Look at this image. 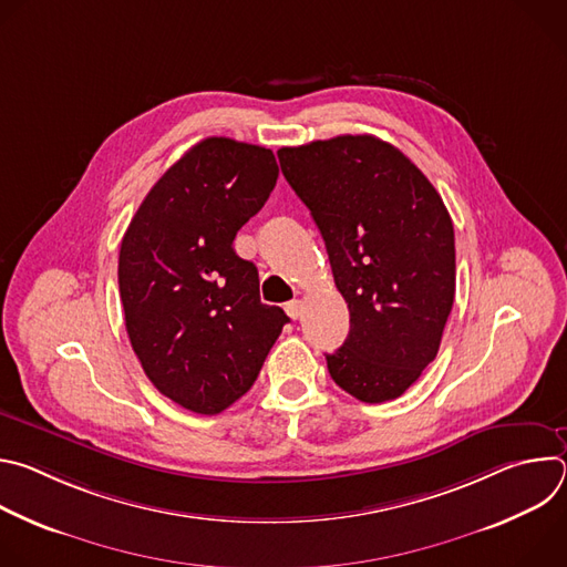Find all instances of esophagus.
Masks as SVG:
<instances>
[{"instance_id":"1","label":"esophagus","mask_w":567,"mask_h":567,"mask_svg":"<svg viewBox=\"0 0 567 567\" xmlns=\"http://www.w3.org/2000/svg\"><path fill=\"white\" fill-rule=\"evenodd\" d=\"M285 311H287V316L289 318H300L302 316V302L300 300H289L287 305H285Z\"/></svg>"}]
</instances>
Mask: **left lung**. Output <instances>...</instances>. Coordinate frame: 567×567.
<instances>
[{"instance_id":"8db88e82","label":"left lung","mask_w":567,"mask_h":567,"mask_svg":"<svg viewBox=\"0 0 567 567\" xmlns=\"http://www.w3.org/2000/svg\"><path fill=\"white\" fill-rule=\"evenodd\" d=\"M309 208L350 309L326 354L337 385L365 403L401 396L437 357L455 298L451 215L413 161L372 134L278 150Z\"/></svg>"}]
</instances>
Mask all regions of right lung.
I'll return each instance as SVG.
<instances>
[{"mask_svg":"<svg viewBox=\"0 0 567 567\" xmlns=\"http://www.w3.org/2000/svg\"><path fill=\"white\" fill-rule=\"evenodd\" d=\"M278 179L271 150L210 136L145 195L118 254L134 354L154 388L197 415L245 394L289 316L260 302L254 262L233 239Z\"/></svg>","mask_w":567,"mask_h":567,"instance_id":"add662e5","label":"right lung"}]
</instances>
